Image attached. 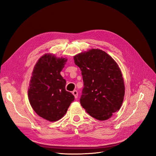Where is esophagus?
<instances>
[{
  "instance_id": "esophagus-1",
  "label": "esophagus",
  "mask_w": 156,
  "mask_h": 156,
  "mask_svg": "<svg viewBox=\"0 0 156 156\" xmlns=\"http://www.w3.org/2000/svg\"><path fill=\"white\" fill-rule=\"evenodd\" d=\"M73 94L74 96V98H78V91H76V90H74V91H73Z\"/></svg>"
}]
</instances>
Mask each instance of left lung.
Wrapping results in <instances>:
<instances>
[{
  "label": "left lung",
  "instance_id": "1",
  "mask_svg": "<svg viewBox=\"0 0 156 156\" xmlns=\"http://www.w3.org/2000/svg\"><path fill=\"white\" fill-rule=\"evenodd\" d=\"M82 71L83 88L80 99L82 106L93 118L109 119L121 107L125 93L119 65L106 52L89 50L74 56Z\"/></svg>",
  "mask_w": 156,
  "mask_h": 156
}]
</instances>
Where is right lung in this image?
I'll list each match as a JSON object with an SVG mask.
<instances>
[{"instance_id": "1", "label": "right lung", "mask_w": 156, "mask_h": 156, "mask_svg": "<svg viewBox=\"0 0 156 156\" xmlns=\"http://www.w3.org/2000/svg\"><path fill=\"white\" fill-rule=\"evenodd\" d=\"M67 59L45 54L34 68L28 91L32 108L39 116L57 121L67 113L74 95L65 90L66 81L60 74Z\"/></svg>"}]
</instances>
